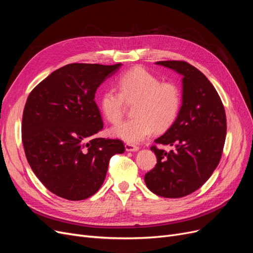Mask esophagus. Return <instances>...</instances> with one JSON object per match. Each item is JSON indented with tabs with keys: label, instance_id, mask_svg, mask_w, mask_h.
<instances>
[{
	"label": "esophagus",
	"instance_id": "1",
	"mask_svg": "<svg viewBox=\"0 0 253 253\" xmlns=\"http://www.w3.org/2000/svg\"><path fill=\"white\" fill-rule=\"evenodd\" d=\"M138 150H139V148L135 144H132V143H126V151H127V152H136Z\"/></svg>",
	"mask_w": 253,
	"mask_h": 253
}]
</instances>
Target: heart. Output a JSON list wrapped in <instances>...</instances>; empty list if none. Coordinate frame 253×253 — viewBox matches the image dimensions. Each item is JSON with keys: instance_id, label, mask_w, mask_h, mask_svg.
I'll return each instance as SVG.
<instances>
[{"instance_id": "1", "label": "heart", "mask_w": 253, "mask_h": 253, "mask_svg": "<svg viewBox=\"0 0 253 253\" xmlns=\"http://www.w3.org/2000/svg\"><path fill=\"white\" fill-rule=\"evenodd\" d=\"M119 91L105 88L98 104L106 120L118 124L124 117L126 102L134 103L135 117L112 128L115 137L138 143L156 131H165L177 118L182 96L180 87L172 81H162L142 66L122 73L117 80Z\"/></svg>"}]
</instances>
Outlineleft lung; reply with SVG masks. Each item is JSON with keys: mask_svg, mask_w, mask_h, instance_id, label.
<instances>
[{"mask_svg": "<svg viewBox=\"0 0 253 253\" xmlns=\"http://www.w3.org/2000/svg\"><path fill=\"white\" fill-rule=\"evenodd\" d=\"M156 64L182 76V104L173 125L155 140L174 150L151 147L157 164L144 181L158 196L178 198L200 189L216 169L226 139V114L216 89L196 67L185 61Z\"/></svg>", "mask_w": 253, "mask_h": 253, "instance_id": "left-lung-1", "label": "left lung"}]
</instances>
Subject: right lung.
<instances>
[{"label": "right lung", "instance_id": "1", "mask_svg": "<svg viewBox=\"0 0 253 253\" xmlns=\"http://www.w3.org/2000/svg\"><path fill=\"white\" fill-rule=\"evenodd\" d=\"M115 65L72 63L52 72L32 90L23 112L27 162L50 192L82 201L100 189L119 139L96 138L103 128L95 94L116 73Z\"/></svg>", "mask_w": 253, "mask_h": 253}]
</instances>
